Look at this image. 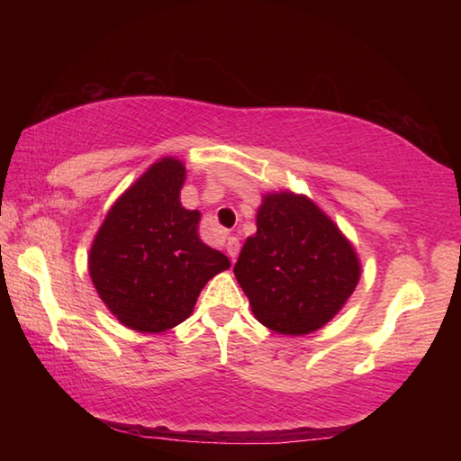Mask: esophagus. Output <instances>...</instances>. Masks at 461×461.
Masks as SVG:
<instances>
[{"mask_svg": "<svg viewBox=\"0 0 461 461\" xmlns=\"http://www.w3.org/2000/svg\"><path fill=\"white\" fill-rule=\"evenodd\" d=\"M225 249H228V256L231 260H236L238 258V254H240V241H238V238H233V236H230L228 238V244H225Z\"/></svg>", "mask_w": 461, "mask_h": 461, "instance_id": "obj_1", "label": "esophagus"}]
</instances>
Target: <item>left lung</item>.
Instances as JSON below:
<instances>
[{"label":"left lung","mask_w":461,"mask_h":461,"mask_svg":"<svg viewBox=\"0 0 461 461\" xmlns=\"http://www.w3.org/2000/svg\"><path fill=\"white\" fill-rule=\"evenodd\" d=\"M256 233L233 267L254 317L283 335H307L333 319L360 280L354 246L305 194H264Z\"/></svg>","instance_id":"left-lung-1"}]
</instances>
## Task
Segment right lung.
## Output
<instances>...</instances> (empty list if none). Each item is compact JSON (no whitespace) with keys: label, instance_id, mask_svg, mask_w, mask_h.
Masks as SVG:
<instances>
[{"label":"right lung","instance_id":"add662e5","mask_svg":"<svg viewBox=\"0 0 461 461\" xmlns=\"http://www.w3.org/2000/svg\"><path fill=\"white\" fill-rule=\"evenodd\" d=\"M185 175L170 156L154 162L113 203L89 252L101 301L140 333L183 323L203 286L230 268L228 256L201 241V213L181 205Z\"/></svg>","mask_w":461,"mask_h":461}]
</instances>
